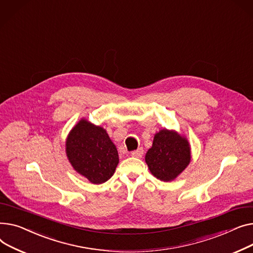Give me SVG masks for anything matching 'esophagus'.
<instances>
[{
  "label": "esophagus",
  "instance_id": "esophagus-1",
  "mask_svg": "<svg viewBox=\"0 0 253 253\" xmlns=\"http://www.w3.org/2000/svg\"><path fill=\"white\" fill-rule=\"evenodd\" d=\"M143 153H144L143 148H139L138 150L131 152V156H132V157H137V158H141V157L143 156Z\"/></svg>",
  "mask_w": 253,
  "mask_h": 253
}]
</instances>
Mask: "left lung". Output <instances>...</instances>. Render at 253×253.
Masks as SVG:
<instances>
[{
  "label": "left lung",
  "mask_w": 253,
  "mask_h": 253,
  "mask_svg": "<svg viewBox=\"0 0 253 253\" xmlns=\"http://www.w3.org/2000/svg\"><path fill=\"white\" fill-rule=\"evenodd\" d=\"M145 161L156 179L171 182L189 166L190 143L185 136L174 129H160L154 135L152 147L147 151Z\"/></svg>",
  "instance_id": "left-lung-1"
}]
</instances>
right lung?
<instances>
[{
	"mask_svg": "<svg viewBox=\"0 0 253 253\" xmlns=\"http://www.w3.org/2000/svg\"><path fill=\"white\" fill-rule=\"evenodd\" d=\"M65 152L73 169L95 185L108 181L120 162L116 146L106 129L85 118L69 131Z\"/></svg>",
	"mask_w": 253,
	"mask_h": 253,
	"instance_id": "add662e5",
	"label": "right lung"
}]
</instances>
